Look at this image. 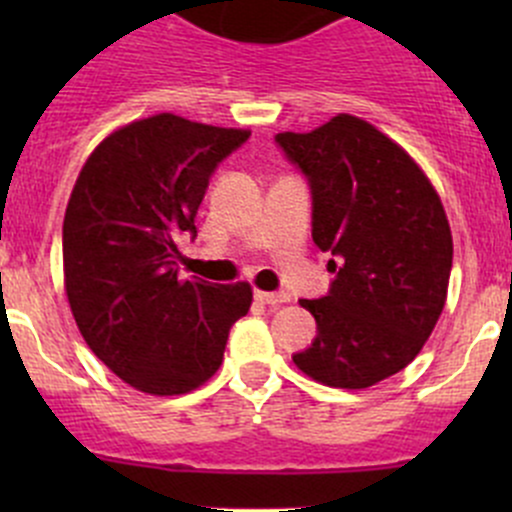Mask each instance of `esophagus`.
Returning <instances> with one entry per match:
<instances>
[{"mask_svg": "<svg viewBox=\"0 0 512 512\" xmlns=\"http://www.w3.org/2000/svg\"><path fill=\"white\" fill-rule=\"evenodd\" d=\"M255 299L262 304H270V307H277V304L289 302V294L287 292H260V289H257Z\"/></svg>", "mask_w": 512, "mask_h": 512, "instance_id": "obj_1", "label": "esophagus"}]
</instances>
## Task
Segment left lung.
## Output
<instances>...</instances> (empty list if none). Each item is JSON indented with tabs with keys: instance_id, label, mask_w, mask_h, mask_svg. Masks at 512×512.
<instances>
[{
	"instance_id": "1",
	"label": "left lung",
	"mask_w": 512,
	"mask_h": 512,
	"mask_svg": "<svg viewBox=\"0 0 512 512\" xmlns=\"http://www.w3.org/2000/svg\"><path fill=\"white\" fill-rule=\"evenodd\" d=\"M312 188V237L337 280L299 299L317 319L292 361L334 389H369L409 366L443 312L453 237L421 165L364 118L339 113L309 133H277Z\"/></svg>"
}]
</instances>
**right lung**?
I'll return each instance as SVG.
<instances>
[{
	"instance_id": "right-lung-1",
	"label": "right lung",
	"mask_w": 512,
	"mask_h": 512,
	"mask_svg": "<svg viewBox=\"0 0 512 512\" xmlns=\"http://www.w3.org/2000/svg\"><path fill=\"white\" fill-rule=\"evenodd\" d=\"M250 138L156 113L108 133L64 215V287L81 337L118 379L151 396L203 386L252 287L183 280L178 237L195 235L210 175Z\"/></svg>"
}]
</instances>
